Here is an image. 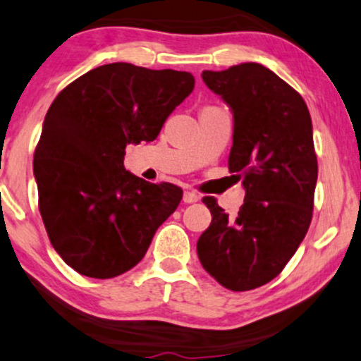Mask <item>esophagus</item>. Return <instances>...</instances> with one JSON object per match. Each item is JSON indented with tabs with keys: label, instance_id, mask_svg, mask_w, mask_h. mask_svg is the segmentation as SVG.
Here are the masks:
<instances>
[{
	"label": "esophagus",
	"instance_id": "1",
	"mask_svg": "<svg viewBox=\"0 0 361 361\" xmlns=\"http://www.w3.org/2000/svg\"><path fill=\"white\" fill-rule=\"evenodd\" d=\"M200 200V195L195 190H185L183 193V202L185 203H196Z\"/></svg>",
	"mask_w": 361,
	"mask_h": 361
}]
</instances>
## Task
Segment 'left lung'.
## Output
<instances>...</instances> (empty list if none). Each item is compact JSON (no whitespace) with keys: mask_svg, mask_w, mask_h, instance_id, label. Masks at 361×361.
<instances>
[{"mask_svg":"<svg viewBox=\"0 0 361 361\" xmlns=\"http://www.w3.org/2000/svg\"><path fill=\"white\" fill-rule=\"evenodd\" d=\"M202 78L233 109L228 168L246 193L235 218L204 196L212 225L196 252L221 286L255 290L280 275L312 223L318 176L312 118L302 94L258 63L203 71Z\"/></svg>","mask_w":361,"mask_h":361,"instance_id":"1","label":"left lung"}]
</instances>
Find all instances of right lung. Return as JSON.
Wrapping results in <instances>:
<instances>
[{"label":"right lung","instance_id":"obj_1","mask_svg":"<svg viewBox=\"0 0 361 361\" xmlns=\"http://www.w3.org/2000/svg\"><path fill=\"white\" fill-rule=\"evenodd\" d=\"M195 88L191 73L131 63L94 68L58 93L35 149L38 208L53 248L80 275L138 264L183 190L125 170L126 145L153 141Z\"/></svg>","mask_w":361,"mask_h":361}]
</instances>
